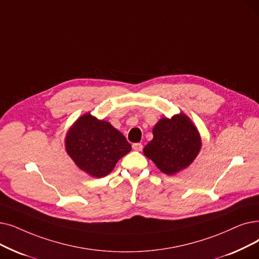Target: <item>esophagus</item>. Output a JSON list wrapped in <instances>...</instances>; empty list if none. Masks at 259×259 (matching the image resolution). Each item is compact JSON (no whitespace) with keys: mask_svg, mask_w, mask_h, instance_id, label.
<instances>
[{"mask_svg":"<svg viewBox=\"0 0 259 259\" xmlns=\"http://www.w3.org/2000/svg\"><path fill=\"white\" fill-rule=\"evenodd\" d=\"M132 148L136 151H141L143 149V145L141 143H134L132 145Z\"/></svg>","mask_w":259,"mask_h":259,"instance_id":"1","label":"esophagus"}]
</instances>
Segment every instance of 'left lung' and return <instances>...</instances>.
Instances as JSON below:
<instances>
[{"label": "left lung", "mask_w": 259, "mask_h": 259, "mask_svg": "<svg viewBox=\"0 0 259 259\" xmlns=\"http://www.w3.org/2000/svg\"><path fill=\"white\" fill-rule=\"evenodd\" d=\"M152 133L153 139L145 146L144 154L166 175L184 169L200 151L199 132L183 113L160 119Z\"/></svg>", "instance_id": "left-lung-1"}]
</instances>
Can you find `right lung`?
Masks as SVG:
<instances>
[{
  "label": "right lung",
  "mask_w": 259,
  "mask_h": 259,
  "mask_svg": "<svg viewBox=\"0 0 259 259\" xmlns=\"http://www.w3.org/2000/svg\"><path fill=\"white\" fill-rule=\"evenodd\" d=\"M65 149L81 170L103 178L131 150V145L110 122L88 113L78 118L67 132Z\"/></svg>",
  "instance_id": "1"
}]
</instances>
